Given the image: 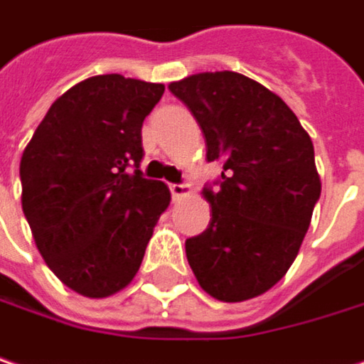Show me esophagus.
Here are the masks:
<instances>
[{"mask_svg":"<svg viewBox=\"0 0 364 364\" xmlns=\"http://www.w3.org/2000/svg\"><path fill=\"white\" fill-rule=\"evenodd\" d=\"M168 187H171V196H173V200H181V198H185V196H189V193H191V189H189V185H187V183H171Z\"/></svg>","mask_w":364,"mask_h":364,"instance_id":"1","label":"esophagus"}]
</instances>
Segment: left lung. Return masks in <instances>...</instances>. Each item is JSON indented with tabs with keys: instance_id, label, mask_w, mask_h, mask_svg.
<instances>
[{
	"instance_id": "left-lung-1",
	"label": "left lung",
	"mask_w": 364,
	"mask_h": 364,
	"mask_svg": "<svg viewBox=\"0 0 364 364\" xmlns=\"http://www.w3.org/2000/svg\"><path fill=\"white\" fill-rule=\"evenodd\" d=\"M205 138L220 179L203 187L212 218L185 241L200 287L225 303L264 294L292 266L321 193L309 134L289 105L235 72L173 82Z\"/></svg>"
}]
</instances>
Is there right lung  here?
<instances>
[{"label":"right lung","mask_w":364,"mask_h":364,"mask_svg":"<svg viewBox=\"0 0 364 364\" xmlns=\"http://www.w3.org/2000/svg\"><path fill=\"white\" fill-rule=\"evenodd\" d=\"M164 86L119 74L88 77L59 97L20 161L22 210L55 276L92 299L138 274L171 203L139 171L141 123Z\"/></svg>","instance_id":"1"}]
</instances>
